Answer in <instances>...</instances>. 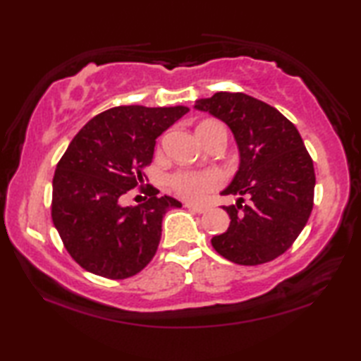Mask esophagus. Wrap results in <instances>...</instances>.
<instances>
[{"label": "esophagus", "instance_id": "1", "mask_svg": "<svg viewBox=\"0 0 361 361\" xmlns=\"http://www.w3.org/2000/svg\"><path fill=\"white\" fill-rule=\"evenodd\" d=\"M185 207H186V209H189V210L195 212V213H205V212H207V207H204V205H197V204H192V202H188V204H185Z\"/></svg>", "mask_w": 361, "mask_h": 361}]
</instances>
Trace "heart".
Segmentation results:
<instances>
[{"instance_id": "heart-1", "label": "heart", "mask_w": 361, "mask_h": 361, "mask_svg": "<svg viewBox=\"0 0 361 361\" xmlns=\"http://www.w3.org/2000/svg\"><path fill=\"white\" fill-rule=\"evenodd\" d=\"M216 124V122H204L200 126ZM199 126V127H200ZM219 126V124H216ZM223 183V173L218 170H207V172H194V170H181L170 178L173 191L188 200H199Z\"/></svg>"}]
</instances>
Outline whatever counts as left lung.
<instances>
[{"label": "left lung", "mask_w": 361, "mask_h": 361, "mask_svg": "<svg viewBox=\"0 0 361 361\" xmlns=\"http://www.w3.org/2000/svg\"><path fill=\"white\" fill-rule=\"evenodd\" d=\"M229 127L239 149V169L221 194L239 195L223 209L229 228L212 239L223 258L258 266L285 253L301 234L314 207V164L299 132L267 103L240 92L195 100ZM243 197L250 202L242 206Z\"/></svg>", "instance_id": "1"}]
</instances>
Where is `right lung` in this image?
<instances>
[{"instance_id": "add662e5", "label": "right lung", "mask_w": 361, "mask_h": 361, "mask_svg": "<svg viewBox=\"0 0 361 361\" xmlns=\"http://www.w3.org/2000/svg\"><path fill=\"white\" fill-rule=\"evenodd\" d=\"M188 106H116L90 119L66 148L52 180V221L66 252L85 271L113 280L138 274L156 255L162 218L181 202L149 186L142 205L122 207L143 186L156 138Z\"/></svg>"}]
</instances>
